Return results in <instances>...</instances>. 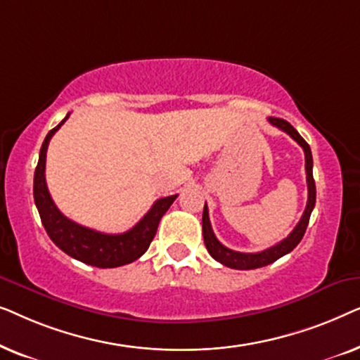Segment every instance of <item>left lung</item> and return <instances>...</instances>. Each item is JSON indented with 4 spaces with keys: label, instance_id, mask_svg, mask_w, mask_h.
Here are the masks:
<instances>
[{
    "label": "left lung",
    "instance_id": "left-lung-1",
    "mask_svg": "<svg viewBox=\"0 0 360 360\" xmlns=\"http://www.w3.org/2000/svg\"><path fill=\"white\" fill-rule=\"evenodd\" d=\"M269 122L272 126L278 127V129H282L283 132H287L293 141H297L298 144L302 146V149L304 152V169H307V184H308L307 208H304L303 216L300 218L298 224L295 226V229L283 240H280L278 244L272 245V248L262 250V252L249 254V252H238V250L228 249L226 245H223L218 239H216L213 228H211V223H210L208 206L205 203L203 219H201V223H203V239H205L206 249H208L210 255L214 260H218V262L226 265V267H231L236 270H250V269L265 267V265L272 264L277 259L283 257L285 254L292 252V250L300 244V240L303 239L304 231H307V226L309 223V216H311L314 203H316V185H314V179H313V155H311V149H309V146L307 144V141H304L303 137L298 134V131L285 120H280V117H269Z\"/></svg>",
    "mask_w": 360,
    "mask_h": 360
}]
</instances>
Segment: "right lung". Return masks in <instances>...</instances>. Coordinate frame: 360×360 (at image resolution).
<instances>
[{
  "instance_id": "1",
  "label": "right lung",
  "mask_w": 360,
  "mask_h": 360,
  "mask_svg": "<svg viewBox=\"0 0 360 360\" xmlns=\"http://www.w3.org/2000/svg\"><path fill=\"white\" fill-rule=\"evenodd\" d=\"M68 116L70 115H67L60 124L49 131L42 142L39 162L36 172H34V201H36L44 228L58 249L83 264L100 269H112L134 262L149 249L162 216L167 213V210L170 208V205L179 195L157 200L144 218L134 228L122 234H105L68 219L53 203L46 184V155L49 142L58 131V127L68 120Z\"/></svg>"
}]
</instances>
